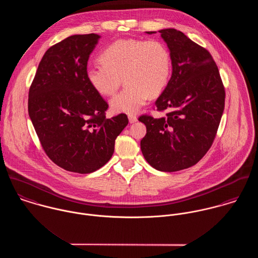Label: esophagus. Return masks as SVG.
Here are the masks:
<instances>
[{"instance_id": "1", "label": "esophagus", "mask_w": 258, "mask_h": 258, "mask_svg": "<svg viewBox=\"0 0 258 258\" xmlns=\"http://www.w3.org/2000/svg\"><path fill=\"white\" fill-rule=\"evenodd\" d=\"M128 119H129V122H130V123H135V122L138 120V118L136 117V115H133V114H129V115H128Z\"/></svg>"}]
</instances>
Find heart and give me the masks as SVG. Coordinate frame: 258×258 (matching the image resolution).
Listing matches in <instances>:
<instances>
[{
    "instance_id": "b5f03b06",
    "label": "heart",
    "mask_w": 258,
    "mask_h": 258,
    "mask_svg": "<svg viewBox=\"0 0 258 258\" xmlns=\"http://www.w3.org/2000/svg\"><path fill=\"white\" fill-rule=\"evenodd\" d=\"M99 61L101 66L86 70L87 81L97 93L110 96L122 78L126 83L110 100L115 113H136L149 96H159L166 89L172 75L170 50L157 39H118L100 53Z\"/></svg>"
}]
</instances>
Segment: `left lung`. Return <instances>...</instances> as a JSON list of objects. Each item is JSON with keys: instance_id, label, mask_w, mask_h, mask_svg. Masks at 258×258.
<instances>
[{"instance_id": "8db88e82", "label": "left lung", "mask_w": 258, "mask_h": 258, "mask_svg": "<svg viewBox=\"0 0 258 258\" xmlns=\"http://www.w3.org/2000/svg\"><path fill=\"white\" fill-rule=\"evenodd\" d=\"M159 33L172 56V76L155 105L167 114L139 118L147 128L141 151L156 170L176 172L196 165L212 146L225 92L219 69L206 48L175 29Z\"/></svg>"}]
</instances>
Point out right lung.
<instances>
[{"label": "right lung", "instance_id": "1", "mask_svg": "<svg viewBox=\"0 0 258 258\" xmlns=\"http://www.w3.org/2000/svg\"><path fill=\"white\" fill-rule=\"evenodd\" d=\"M99 35H74L43 54L29 91V115L48 158L60 168L92 173L112 157L125 114L105 117L107 102L86 78Z\"/></svg>", "mask_w": 258, "mask_h": 258}]
</instances>
